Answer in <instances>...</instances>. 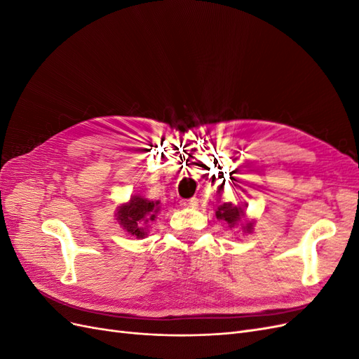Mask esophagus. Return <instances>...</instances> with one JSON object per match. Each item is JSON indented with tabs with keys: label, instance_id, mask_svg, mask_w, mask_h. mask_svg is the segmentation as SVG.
<instances>
[{
	"label": "esophagus",
	"instance_id": "1",
	"mask_svg": "<svg viewBox=\"0 0 359 359\" xmlns=\"http://www.w3.org/2000/svg\"><path fill=\"white\" fill-rule=\"evenodd\" d=\"M181 206H182V208H193V206H196V201H194V199H184V201H181Z\"/></svg>",
	"mask_w": 359,
	"mask_h": 359
}]
</instances>
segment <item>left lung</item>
<instances>
[{"label": "left lung", "mask_w": 359, "mask_h": 359, "mask_svg": "<svg viewBox=\"0 0 359 359\" xmlns=\"http://www.w3.org/2000/svg\"><path fill=\"white\" fill-rule=\"evenodd\" d=\"M217 220H223L229 229H233L238 226L240 220L245 219V205H235L232 202H224L223 205H219L215 210ZM244 232H252L253 231V220L247 222L245 226H243Z\"/></svg>", "instance_id": "obj_1"}]
</instances>
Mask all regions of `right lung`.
<instances>
[{"label": "right lung", "instance_id": "obj_1", "mask_svg": "<svg viewBox=\"0 0 359 359\" xmlns=\"http://www.w3.org/2000/svg\"><path fill=\"white\" fill-rule=\"evenodd\" d=\"M160 212V201H151L140 194H133L128 202L116 206L115 217L121 229L142 240L149 232V224L156 222Z\"/></svg>", "mask_w": 359, "mask_h": 359}]
</instances>
